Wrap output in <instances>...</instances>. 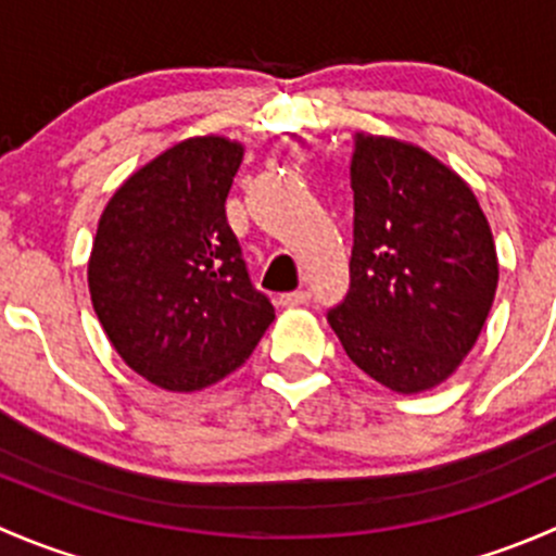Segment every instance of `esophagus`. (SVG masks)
I'll return each instance as SVG.
<instances>
[{
	"label": "esophagus",
	"mask_w": 556,
	"mask_h": 556,
	"mask_svg": "<svg viewBox=\"0 0 556 556\" xmlns=\"http://www.w3.org/2000/svg\"><path fill=\"white\" fill-rule=\"evenodd\" d=\"M309 301V290H295V293L279 295L277 304L285 306V309H293V306H304Z\"/></svg>",
	"instance_id": "esophagus-1"
}]
</instances>
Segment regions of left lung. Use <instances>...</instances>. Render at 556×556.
Here are the masks:
<instances>
[{
    "label": "left lung",
    "mask_w": 556,
    "mask_h": 556,
    "mask_svg": "<svg viewBox=\"0 0 556 556\" xmlns=\"http://www.w3.org/2000/svg\"><path fill=\"white\" fill-rule=\"evenodd\" d=\"M350 293L330 328L392 392L446 382L473 350L497 290L490 223L457 172L428 150L355 134Z\"/></svg>",
    "instance_id": "8db88e82"
}]
</instances>
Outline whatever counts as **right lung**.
<instances>
[{"label":"right lung","instance_id":"add662e5","mask_svg":"<svg viewBox=\"0 0 556 556\" xmlns=\"http://www.w3.org/2000/svg\"><path fill=\"white\" fill-rule=\"evenodd\" d=\"M242 155L215 134L182 139L134 172L99 217L93 312L123 363L161 390L220 382L274 319L226 220Z\"/></svg>","mask_w":556,"mask_h":556}]
</instances>
